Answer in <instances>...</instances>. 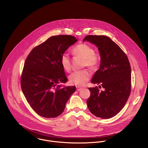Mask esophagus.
Instances as JSON below:
<instances>
[{
    "mask_svg": "<svg viewBox=\"0 0 148 148\" xmlns=\"http://www.w3.org/2000/svg\"><path fill=\"white\" fill-rule=\"evenodd\" d=\"M81 90H82V87H80L79 86H76V90L77 91H80Z\"/></svg>",
    "mask_w": 148,
    "mask_h": 148,
    "instance_id": "obj_1",
    "label": "esophagus"
}]
</instances>
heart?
I'll return each instance as SVG.
<instances>
[{
	"instance_id": "obj_1",
	"label": "heart",
	"mask_w": 148,
	"mask_h": 148,
	"mask_svg": "<svg viewBox=\"0 0 148 148\" xmlns=\"http://www.w3.org/2000/svg\"><path fill=\"white\" fill-rule=\"evenodd\" d=\"M72 53L75 57L83 58L82 66L95 69L99 62L98 56L94 53V49L85 43H81L73 48ZM61 64L63 69L66 72L71 70V61L69 56L64 53L61 57ZM91 77L90 72L87 69L76 71L69 76V82L72 84L82 86L88 82Z\"/></svg>"
}]
</instances>
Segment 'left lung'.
Instances as JSON below:
<instances>
[{
	"instance_id": "obj_1",
	"label": "left lung",
	"mask_w": 148,
	"mask_h": 148,
	"mask_svg": "<svg viewBox=\"0 0 148 148\" xmlns=\"http://www.w3.org/2000/svg\"><path fill=\"white\" fill-rule=\"evenodd\" d=\"M95 45L101 56V63L91 82L97 87L88 88L91 95L87 101L94 115L109 119L116 115L124 106L131 92V71L128 59L121 48L106 36L88 35L83 42ZM101 86H100V85Z\"/></svg>"
}]
</instances>
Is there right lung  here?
I'll list each match as a JSON object with an SVG mask.
<instances>
[{"instance_id":"add662e5","label":"right lung","mask_w":148,"mask_h":148,"mask_svg":"<svg viewBox=\"0 0 148 148\" xmlns=\"http://www.w3.org/2000/svg\"><path fill=\"white\" fill-rule=\"evenodd\" d=\"M77 39L71 35L49 38L31 51L21 77L22 91L31 108L39 115L54 118L60 115L75 86H62L68 81L61 57Z\"/></svg>"}]
</instances>
